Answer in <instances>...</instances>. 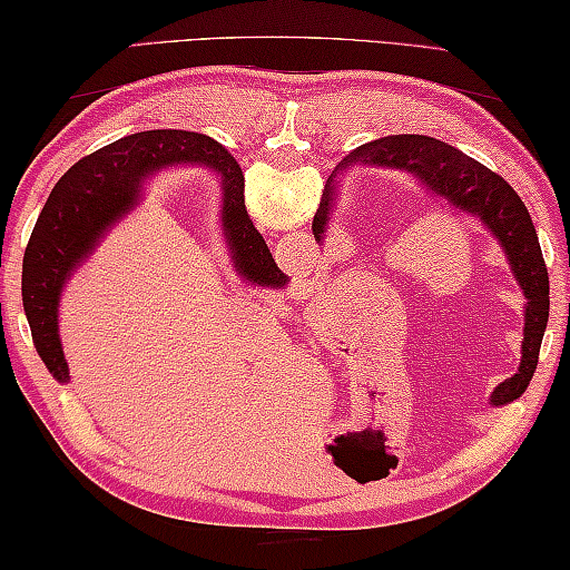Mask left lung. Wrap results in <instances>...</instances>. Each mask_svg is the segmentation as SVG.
<instances>
[{"label": "left lung", "instance_id": "8db88e82", "mask_svg": "<svg viewBox=\"0 0 570 570\" xmlns=\"http://www.w3.org/2000/svg\"><path fill=\"white\" fill-rule=\"evenodd\" d=\"M220 154L230 156L224 146H220ZM354 164L406 171L409 177H414L429 195L448 205V208L465 213V216L475 218L478 224L489 228V234L504 249L507 265L524 295V340L519 370L509 381L493 387L489 401L491 406H507V403L517 401L527 391L534 367H538L542 334H546L550 316L548 267L546 259H542L538 230L532 226L522 197L511 189L504 177L483 167L481 161L470 159L455 146H448L429 136H385L354 148L332 171L316 216H313V236H316L318 244H324L328 218L334 213L336 183Z\"/></svg>", "mask_w": 570, "mask_h": 570}]
</instances>
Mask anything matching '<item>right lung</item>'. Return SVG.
I'll use <instances>...</instances> for the list:
<instances>
[{
  "instance_id": "add662e5",
  "label": "right lung",
  "mask_w": 570,
  "mask_h": 570,
  "mask_svg": "<svg viewBox=\"0 0 570 570\" xmlns=\"http://www.w3.org/2000/svg\"><path fill=\"white\" fill-rule=\"evenodd\" d=\"M175 164H205L218 175L220 226L238 275L272 291L287 285L285 272L275 265L246 213L242 167L234 156L220 154L218 141L189 130H146L97 148L56 183L22 259V305L32 344L59 383L71 381L59 334L66 283L92 257L107 230L136 208L146 179Z\"/></svg>"
}]
</instances>
